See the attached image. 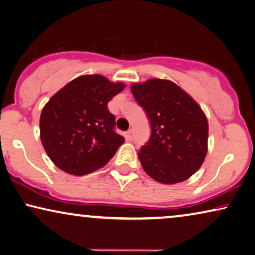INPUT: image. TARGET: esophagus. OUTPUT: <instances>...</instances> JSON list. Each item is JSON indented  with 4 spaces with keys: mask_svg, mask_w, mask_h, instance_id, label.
<instances>
[{
    "mask_svg": "<svg viewBox=\"0 0 255 255\" xmlns=\"http://www.w3.org/2000/svg\"><path fill=\"white\" fill-rule=\"evenodd\" d=\"M132 137H134V130H132V129H129V130L126 132V138L128 140H131Z\"/></svg>",
    "mask_w": 255,
    "mask_h": 255,
    "instance_id": "obj_1",
    "label": "esophagus"
}]
</instances>
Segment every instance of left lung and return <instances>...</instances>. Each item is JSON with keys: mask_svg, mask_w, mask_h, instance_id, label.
Masks as SVG:
<instances>
[{"mask_svg": "<svg viewBox=\"0 0 255 255\" xmlns=\"http://www.w3.org/2000/svg\"><path fill=\"white\" fill-rule=\"evenodd\" d=\"M131 93L151 126L150 138L138 151L143 169L160 183L187 180L207 153L208 123L200 106L168 80L134 83Z\"/></svg>", "mask_w": 255, "mask_h": 255, "instance_id": "obj_1", "label": "left lung"}]
</instances>
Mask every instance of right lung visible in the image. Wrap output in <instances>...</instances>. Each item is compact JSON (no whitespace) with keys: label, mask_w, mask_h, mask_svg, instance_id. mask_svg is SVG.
Instances as JSON below:
<instances>
[{"label":"right lung","mask_w":255,"mask_h":255,"mask_svg":"<svg viewBox=\"0 0 255 255\" xmlns=\"http://www.w3.org/2000/svg\"><path fill=\"white\" fill-rule=\"evenodd\" d=\"M102 75H81L55 94L40 117V137L51 161L72 175L103 167L125 142L108 103L123 91Z\"/></svg>","instance_id":"1"}]
</instances>
